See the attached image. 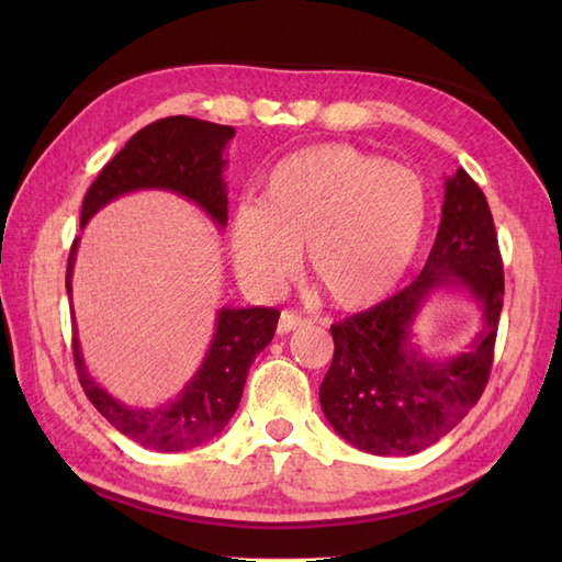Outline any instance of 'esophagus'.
I'll return each instance as SVG.
<instances>
[{
	"label": "esophagus",
	"mask_w": 562,
	"mask_h": 562,
	"mask_svg": "<svg viewBox=\"0 0 562 562\" xmlns=\"http://www.w3.org/2000/svg\"><path fill=\"white\" fill-rule=\"evenodd\" d=\"M308 321L302 316V314H296V312H290V308H284V312L280 314V321H278V333L280 336H284V333H292V330H296V328H302V326H306Z\"/></svg>",
	"instance_id": "esophagus-1"
}]
</instances>
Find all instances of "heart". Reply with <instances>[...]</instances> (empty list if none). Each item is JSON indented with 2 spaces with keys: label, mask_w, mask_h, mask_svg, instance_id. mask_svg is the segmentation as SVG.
<instances>
[{
  "label": "heart",
  "mask_w": 562,
  "mask_h": 562,
  "mask_svg": "<svg viewBox=\"0 0 562 562\" xmlns=\"http://www.w3.org/2000/svg\"><path fill=\"white\" fill-rule=\"evenodd\" d=\"M429 212L415 171L348 145L294 151L270 169L258 202L232 214L229 248L244 284L272 290L304 244L306 270L333 304L386 296L420 248Z\"/></svg>",
  "instance_id": "obj_1"
}]
</instances>
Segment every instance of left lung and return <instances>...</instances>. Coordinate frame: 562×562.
I'll list each match as a JSON object with an SVG mask.
<instances>
[{
    "mask_svg": "<svg viewBox=\"0 0 562 562\" xmlns=\"http://www.w3.org/2000/svg\"><path fill=\"white\" fill-rule=\"evenodd\" d=\"M459 286L480 304L482 330L463 353L432 361L412 342V326L437 289ZM503 296L491 207L479 183L459 169L447 178L439 232L423 272L398 294L330 326L336 352L318 391L330 427L376 457H411L432 447L481 398Z\"/></svg>",
    "mask_w": 562,
    "mask_h": 562,
    "instance_id": "1",
    "label": "left lung"
}]
</instances>
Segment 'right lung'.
<instances>
[{"mask_svg": "<svg viewBox=\"0 0 562 562\" xmlns=\"http://www.w3.org/2000/svg\"><path fill=\"white\" fill-rule=\"evenodd\" d=\"M236 130L188 115H171L142 127L127 145L103 166L81 202V222H87L115 198L135 190H166L176 193L226 226V183L224 149ZM79 236L67 260V296H71ZM280 312L266 306L232 308L222 306L214 321V338L195 376L183 391L159 408H135L113 398L91 379L83 364L75 328V367L79 384L89 401L117 432L154 451L173 453L195 449L217 437L229 425L241 401L248 369L256 355L268 348L278 328ZM75 321V318H71Z\"/></svg>", "mask_w": 562, "mask_h": 562, "instance_id": "1", "label": "right lung"}]
</instances>
